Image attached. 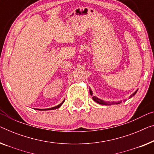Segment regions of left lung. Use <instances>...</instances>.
<instances>
[{
    "instance_id": "obj_1",
    "label": "left lung",
    "mask_w": 154,
    "mask_h": 154,
    "mask_svg": "<svg viewBox=\"0 0 154 154\" xmlns=\"http://www.w3.org/2000/svg\"><path fill=\"white\" fill-rule=\"evenodd\" d=\"M137 90L134 92V93L132 94L129 97H128V99H130L131 97H132L133 96H134L135 95H136V93H137ZM89 92H90V94L91 95H93V91H92V90H91V88H89ZM93 100L95 101V102H97V104H102V105H111V104H120V103L122 102V101H119V102H106V101H104L100 99V98H98L97 97H95V96H93ZM125 102V100H124Z\"/></svg>"
}]
</instances>
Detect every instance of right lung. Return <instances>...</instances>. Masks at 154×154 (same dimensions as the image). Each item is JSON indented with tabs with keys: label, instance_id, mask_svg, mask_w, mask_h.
Returning <instances> with one entry per match:
<instances>
[{
	"label": "right lung",
	"instance_id": "right-lung-1",
	"mask_svg": "<svg viewBox=\"0 0 154 154\" xmlns=\"http://www.w3.org/2000/svg\"><path fill=\"white\" fill-rule=\"evenodd\" d=\"M64 101H65V100H64L61 103V104H59V105H57V106H54V107H52V108H50V109H36L37 110H39V111H47V110H54V109H59V107H60L61 105H62L63 103L64 102Z\"/></svg>",
	"mask_w": 154,
	"mask_h": 154
}]
</instances>
